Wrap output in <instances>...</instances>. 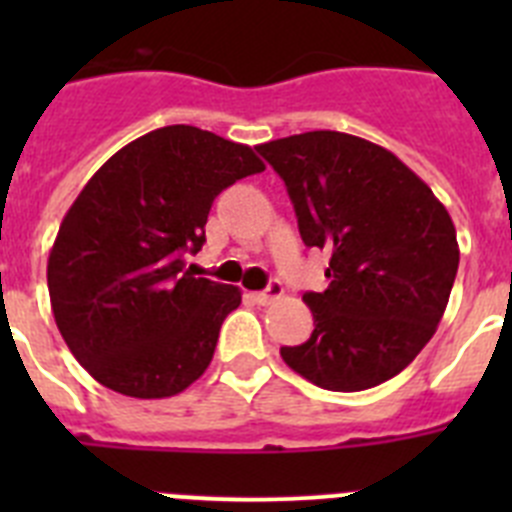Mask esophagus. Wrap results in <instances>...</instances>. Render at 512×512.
I'll list each match as a JSON object with an SVG mask.
<instances>
[{
	"mask_svg": "<svg viewBox=\"0 0 512 512\" xmlns=\"http://www.w3.org/2000/svg\"><path fill=\"white\" fill-rule=\"evenodd\" d=\"M282 295H284V287L279 282H271L269 287L261 289V292H251L253 302H259V305H271V302L279 300Z\"/></svg>",
	"mask_w": 512,
	"mask_h": 512,
	"instance_id": "obj_1",
	"label": "esophagus"
}]
</instances>
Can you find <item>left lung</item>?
I'll return each mask as SVG.
<instances>
[{
    "label": "left lung",
    "mask_w": 512,
    "mask_h": 512,
    "mask_svg": "<svg viewBox=\"0 0 512 512\" xmlns=\"http://www.w3.org/2000/svg\"><path fill=\"white\" fill-rule=\"evenodd\" d=\"M284 179L305 246L325 248L315 330L282 359L307 382L359 392L400 374L449 305L459 243L446 207L387 148L336 130L256 146Z\"/></svg>",
    "instance_id": "8db88e82"
}]
</instances>
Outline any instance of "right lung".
I'll return each instance as SVG.
<instances>
[{"instance_id":"add662e5","label":"right lung","mask_w":512,"mask_h":512,"mask_svg":"<svg viewBox=\"0 0 512 512\" xmlns=\"http://www.w3.org/2000/svg\"><path fill=\"white\" fill-rule=\"evenodd\" d=\"M264 171L253 148L169 125L107 158L81 189L48 256L63 341L99 384L161 400L205 374L241 289L194 277L215 197Z\"/></svg>"}]
</instances>
